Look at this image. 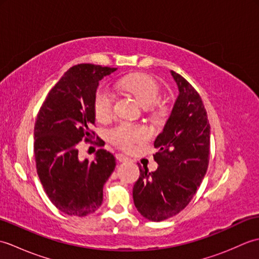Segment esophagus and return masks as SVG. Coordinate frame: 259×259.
<instances>
[{
    "label": "esophagus",
    "mask_w": 259,
    "mask_h": 259,
    "mask_svg": "<svg viewBox=\"0 0 259 259\" xmlns=\"http://www.w3.org/2000/svg\"><path fill=\"white\" fill-rule=\"evenodd\" d=\"M115 158H117V160L120 161V162L129 161V158L125 157L124 155H122V153H117V155H115Z\"/></svg>",
    "instance_id": "34e87169"
}]
</instances>
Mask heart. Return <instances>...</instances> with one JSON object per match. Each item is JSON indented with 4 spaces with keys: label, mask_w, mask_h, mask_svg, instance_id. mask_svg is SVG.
I'll return each mask as SVG.
<instances>
[{
    "label": "heart",
    "mask_w": 259,
    "mask_h": 259,
    "mask_svg": "<svg viewBox=\"0 0 259 259\" xmlns=\"http://www.w3.org/2000/svg\"><path fill=\"white\" fill-rule=\"evenodd\" d=\"M117 88L121 91L133 95L142 107H151L155 104L160 89L157 82L151 76L144 73H134L120 79ZM113 112V96L106 88L98 89L95 96V113L98 120H107ZM147 130L142 125L131 124L128 122L119 123L110 131L109 138L112 144L122 149H131L135 144L147 138Z\"/></svg>",
    "instance_id": "1"
}]
</instances>
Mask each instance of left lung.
<instances>
[{
	"instance_id": "8db88e82",
	"label": "left lung",
	"mask_w": 259,
	"mask_h": 259,
	"mask_svg": "<svg viewBox=\"0 0 259 259\" xmlns=\"http://www.w3.org/2000/svg\"><path fill=\"white\" fill-rule=\"evenodd\" d=\"M178 97L157 136L156 171L140 169L133 196L137 210L151 222H162L188 205L205 177L209 162L210 124L198 92L180 74L170 71Z\"/></svg>"
}]
</instances>
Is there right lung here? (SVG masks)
I'll return each mask as SVG.
<instances>
[{
	"mask_svg": "<svg viewBox=\"0 0 259 259\" xmlns=\"http://www.w3.org/2000/svg\"><path fill=\"white\" fill-rule=\"evenodd\" d=\"M117 68L78 64L54 85L37 113L34 157L37 176L60 211L84 217L98 210L103 186L115 167L112 153L100 149L90 162L79 159L78 144L95 133V96L99 81Z\"/></svg>",
	"mask_w": 259,
	"mask_h": 259,
	"instance_id": "obj_1",
	"label": "right lung"
}]
</instances>
